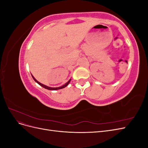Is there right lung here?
<instances>
[{
  "instance_id": "right-lung-1",
  "label": "right lung",
  "mask_w": 148,
  "mask_h": 148,
  "mask_svg": "<svg viewBox=\"0 0 148 148\" xmlns=\"http://www.w3.org/2000/svg\"><path fill=\"white\" fill-rule=\"evenodd\" d=\"M32 77H33V79L34 80V81L36 82L38 84H39L40 86H41L42 87H43L44 88H45V89H49V90H58V89H62V88H65L67 85H68L69 84V83L70 82V81H71V79H70L69 80V82H67V83H66L65 84H64V85H62V86H60V87H57V88H52V87H49V86H46V85H44V84H42V83H41L40 82H39L38 81H37L36 79H35V78L33 77V76L32 75Z\"/></svg>"
}]
</instances>
